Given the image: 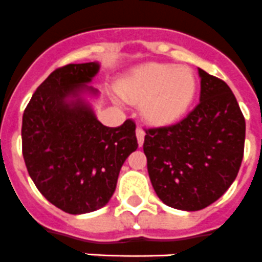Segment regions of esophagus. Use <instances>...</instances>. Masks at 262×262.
Here are the masks:
<instances>
[{"label":"esophagus","mask_w":262,"mask_h":262,"mask_svg":"<svg viewBox=\"0 0 262 262\" xmlns=\"http://www.w3.org/2000/svg\"><path fill=\"white\" fill-rule=\"evenodd\" d=\"M136 136H137L138 145H140V146H142V144H144V140H145V132L141 126H137V129H136Z\"/></svg>","instance_id":"esophagus-1"}]
</instances>
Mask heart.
Listing matches in <instances>:
<instances>
[{
	"label": "heart",
	"mask_w": 262,
	"mask_h": 262,
	"mask_svg": "<svg viewBox=\"0 0 262 262\" xmlns=\"http://www.w3.org/2000/svg\"><path fill=\"white\" fill-rule=\"evenodd\" d=\"M121 96L140 102L142 117L153 124H169L185 113L195 93L192 70L170 63H146L122 81Z\"/></svg>",
	"instance_id": "1"
}]
</instances>
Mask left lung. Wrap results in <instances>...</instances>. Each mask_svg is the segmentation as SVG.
Masks as SVG:
<instances>
[{
  "label": "left lung",
  "mask_w": 262,
  "mask_h": 262,
  "mask_svg": "<svg viewBox=\"0 0 262 262\" xmlns=\"http://www.w3.org/2000/svg\"><path fill=\"white\" fill-rule=\"evenodd\" d=\"M199 105L168 126L145 129L144 153L155 192L174 209H204L236 180L244 157L245 118L230 88L199 69Z\"/></svg>",
  "instance_id": "left-lung-1"
}]
</instances>
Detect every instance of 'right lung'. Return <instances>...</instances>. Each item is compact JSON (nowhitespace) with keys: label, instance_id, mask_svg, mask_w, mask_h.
Wrapping results in <instances>:
<instances>
[{"label":"right lung","instance_id":"obj_1","mask_svg":"<svg viewBox=\"0 0 262 262\" xmlns=\"http://www.w3.org/2000/svg\"><path fill=\"white\" fill-rule=\"evenodd\" d=\"M97 62L69 63L49 74L23 117V156L30 179L53 205L70 214L100 209L109 202L121 166L137 149L136 124L107 127L81 93L98 73Z\"/></svg>","mask_w":262,"mask_h":262}]
</instances>
